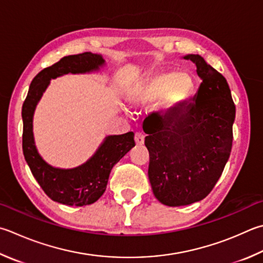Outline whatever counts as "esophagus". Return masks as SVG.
Instances as JSON below:
<instances>
[{"label": "esophagus", "instance_id": "1", "mask_svg": "<svg viewBox=\"0 0 263 263\" xmlns=\"http://www.w3.org/2000/svg\"><path fill=\"white\" fill-rule=\"evenodd\" d=\"M135 142L137 145L144 144V134L143 133H136L135 134Z\"/></svg>", "mask_w": 263, "mask_h": 263}]
</instances>
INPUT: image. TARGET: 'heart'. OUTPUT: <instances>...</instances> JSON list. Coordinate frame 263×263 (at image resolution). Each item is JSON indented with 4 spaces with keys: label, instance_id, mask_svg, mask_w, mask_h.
Listing matches in <instances>:
<instances>
[{
    "label": "heart",
    "instance_id": "b5f03b06",
    "mask_svg": "<svg viewBox=\"0 0 263 263\" xmlns=\"http://www.w3.org/2000/svg\"><path fill=\"white\" fill-rule=\"evenodd\" d=\"M193 86L192 78L186 73H160L146 82L141 98L155 101L161 97V106L167 111H174L190 97Z\"/></svg>",
    "mask_w": 263,
    "mask_h": 263
}]
</instances>
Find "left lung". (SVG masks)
Instances as JSON below:
<instances>
[{
    "mask_svg": "<svg viewBox=\"0 0 263 263\" xmlns=\"http://www.w3.org/2000/svg\"><path fill=\"white\" fill-rule=\"evenodd\" d=\"M201 83L189 105L143 121L153 195L167 206H184L209 195L232 147L236 106L226 78L199 54H186Z\"/></svg>",
    "mask_w": 263,
    "mask_h": 263,
    "instance_id": "obj_1",
    "label": "left lung"
}]
</instances>
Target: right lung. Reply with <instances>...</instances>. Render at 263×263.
Here are the masks:
<instances>
[{"mask_svg":"<svg viewBox=\"0 0 263 263\" xmlns=\"http://www.w3.org/2000/svg\"><path fill=\"white\" fill-rule=\"evenodd\" d=\"M104 64L101 54L83 52L63 57L53 65L43 68L33 79L22 108L23 152L33 176L53 201L68 206L90 205L104 191L113 166L135 146L134 133L106 137L101 147L82 166L73 170L53 168L44 161L34 144L33 115L37 102L48 87L50 79L67 73L96 71Z\"/></svg>","mask_w":263,"mask_h":263,"instance_id":"right-lung-1","label":"right lung"}]
</instances>
